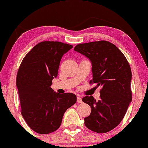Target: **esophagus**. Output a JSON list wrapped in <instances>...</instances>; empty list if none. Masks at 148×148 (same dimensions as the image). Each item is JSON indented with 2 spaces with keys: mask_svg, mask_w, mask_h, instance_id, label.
I'll return each instance as SVG.
<instances>
[{
  "mask_svg": "<svg viewBox=\"0 0 148 148\" xmlns=\"http://www.w3.org/2000/svg\"><path fill=\"white\" fill-rule=\"evenodd\" d=\"M77 102H78V103H82V98H80V96L77 97Z\"/></svg>",
  "mask_w": 148,
  "mask_h": 148,
  "instance_id": "obj_1",
  "label": "esophagus"
}]
</instances>
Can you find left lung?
I'll use <instances>...</instances> for the list:
<instances>
[{"label": "left lung", "mask_w": 148, "mask_h": 148, "mask_svg": "<svg viewBox=\"0 0 148 148\" xmlns=\"http://www.w3.org/2000/svg\"><path fill=\"white\" fill-rule=\"evenodd\" d=\"M74 50L91 61L93 78L90 84L102 87L99 100L92 96L82 100L91 108L84 124L93 132L106 133L119 125L132 102L130 66L118 48L108 41L78 44Z\"/></svg>", "instance_id": "8db88e82"}]
</instances>
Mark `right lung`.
Returning <instances> with one entry per match:
<instances>
[{
	"mask_svg": "<svg viewBox=\"0 0 148 148\" xmlns=\"http://www.w3.org/2000/svg\"><path fill=\"white\" fill-rule=\"evenodd\" d=\"M72 47L60 42H41L28 52L18 70L22 116L36 133L47 134L58 130L64 114L76 102L75 94H58L50 88L62 57Z\"/></svg>",
	"mask_w": 148,
	"mask_h": 148,
	"instance_id": "obj_1",
	"label": "right lung"
}]
</instances>
